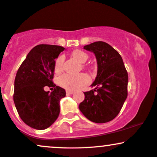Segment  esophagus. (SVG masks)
I'll list each match as a JSON object with an SVG mask.
<instances>
[{"label": "esophagus", "instance_id": "34e87169", "mask_svg": "<svg viewBox=\"0 0 157 157\" xmlns=\"http://www.w3.org/2000/svg\"><path fill=\"white\" fill-rule=\"evenodd\" d=\"M74 93V91H66V94H72Z\"/></svg>", "mask_w": 157, "mask_h": 157}]
</instances>
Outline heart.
I'll use <instances>...</instances> for the list:
<instances>
[{
  "mask_svg": "<svg viewBox=\"0 0 157 157\" xmlns=\"http://www.w3.org/2000/svg\"><path fill=\"white\" fill-rule=\"evenodd\" d=\"M71 55L77 61L83 63L88 59V55L86 52L81 51L80 49H76L72 52ZM64 56L60 55L56 59L54 66V71L56 74L62 71L63 67ZM90 82V77L86 74H80V75H73L69 74H64L58 79V82L62 87L68 90H76L82 86L89 84Z\"/></svg>",
  "mask_w": 157,
  "mask_h": 157,
  "instance_id": "1",
  "label": "heart"
}]
</instances>
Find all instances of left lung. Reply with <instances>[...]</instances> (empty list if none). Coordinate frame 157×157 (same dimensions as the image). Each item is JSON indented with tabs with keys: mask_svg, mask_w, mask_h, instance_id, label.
Instances as JSON below:
<instances>
[{
	"mask_svg": "<svg viewBox=\"0 0 157 157\" xmlns=\"http://www.w3.org/2000/svg\"><path fill=\"white\" fill-rule=\"evenodd\" d=\"M92 52L97 63V75L91 87L84 92L85 99L79 105L88 120L105 123L113 120L120 113L128 96V76L122 57L107 43L97 41L85 46Z\"/></svg>",
	"mask_w": 157,
	"mask_h": 157,
	"instance_id": "8db88e82",
	"label": "left lung"
}]
</instances>
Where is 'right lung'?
<instances>
[{
    "label": "right lung",
    "instance_id": "add662e5",
    "mask_svg": "<svg viewBox=\"0 0 157 157\" xmlns=\"http://www.w3.org/2000/svg\"><path fill=\"white\" fill-rule=\"evenodd\" d=\"M65 48L37 45L29 52L17 70L13 100L20 117L27 125L37 130L51 126L60 113V100L66 96L64 89L53 83L55 59ZM45 86L54 87L49 94Z\"/></svg>",
    "mask_w": 157,
    "mask_h": 157
}]
</instances>
